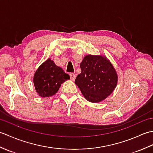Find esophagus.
<instances>
[{"instance_id": "34e87169", "label": "esophagus", "mask_w": 153, "mask_h": 153, "mask_svg": "<svg viewBox=\"0 0 153 153\" xmlns=\"http://www.w3.org/2000/svg\"><path fill=\"white\" fill-rule=\"evenodd\" d=\"M70 76L71 80L74 81V80H75V79H76V75H75V74H73V73H71V74H70Z\"/></svg>"}]
</instances>
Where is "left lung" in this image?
I'll use <instances>...</instances> for the list:
<instances>
[{"instance_id": "left-lung-1", "label": "left lung", "mask_w": 153, "mask_h": 153, "mask_svg": "<svg viewBox=\"0 0 153 153\" xmlns=\"http://www.w3.org/2000/svg\"><path fill=\"white\" fill-rule=\"evenodd\" d=\"M82 72L75 83L85 99L98 103L110 95L118 83V74L112 64L105 56L88 54L80 64Z\"/></svg>"}]
</instances>
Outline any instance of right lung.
Here are the masks:
<instances>
[{"instance_id":"right-lung-1","label":"right lung","mask_w":153,"mask_h":153,"mask_svg":"<svg viewBox=\"0 0 153 153\" xmlns=\"http://www.w3.org/2000/svg\"><path fill=\"white\" fill-rule=\"evenodd\" d=\"M70 79V76L62 68L57 66L51 58L45 61L37 68L33 76L35 89L39 96L49 97L55 95L61 84Z\"/></svg>"}]
</instances>
